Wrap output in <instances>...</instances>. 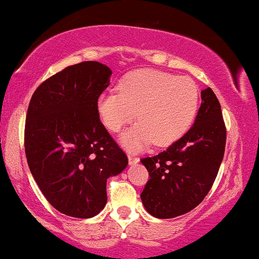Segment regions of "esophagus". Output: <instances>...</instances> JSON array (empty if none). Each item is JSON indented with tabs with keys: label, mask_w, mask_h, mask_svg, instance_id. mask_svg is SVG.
Segmentation results:
<instances>
[{
	"label": "esophagus",
	"mask_w": 259,
	"mask_h": 259,
	"mask_svg": "<svg viewBox=\"0 0 259 259\" xmlns=\"http://www.w3.org/2000/svg\"><path fill=\"white\" fill-rule=\"evenodd\" d=\"M140 162V158L136 157L135 154H128V163L130 166H133V164H137Z\"/></svg>",
	"instance_id": "34e87169"
}]
</instances>
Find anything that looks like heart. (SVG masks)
Masks as SVG:
<instances>
[{
    "label": "heart",
    "instance_id": "b5f03b06",
    "mask_svg": "<svg viewBox=\"0 0 259 259\" xmlns=\"http://www.w3.org/2000/svg\"><path fill=\"white\" fill-rule=\"evenodd\" d=\"M198 100V89L188 77L141 70L122 81L118 93H102L97 111L112 132L121 131L137 112L140 122L122 133L119 140L124 148L138 151L153 142L164 147L180 140L193 123Z\"/></svg>",
    "mask_w": 259,
    "mask_h": 259
}]
</instances>
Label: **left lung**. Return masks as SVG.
<instances>
[{
  "instance_id": "obj_1",
  "label": "left lung",
  "mask_w": 259,
  "mask_h": 259,
  "mask_svg": "<svg viewBox=\"0 0 259 259\" xmlns=\"http://www.w3.org/2000/svg\"><path fill=\"white\" fill-rule=\"evenodd\" d=\"M193 126L166 151L141 159L149 180L141 199L149 214L175 218L196 208L212 187L222 163L226 127L221 105L207 87Z\"/></svg>"
}]
</instances>
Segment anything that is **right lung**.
I'll return each mask as SVG.
<instances>
[{
    "instance_id": "add662e5",
    "label": "right lung",
    "mask_w": 259,
    "mask_h": 259,
    "mask_svg": "<svg viewBox=\"0 0 259 259\" xmlns=\"http://www.w3.org/2000/svg\"><path fill=\"white\" fill-rule=\"evenodd\" d=\"M111 74L96 61L68 66L39 84L28 106V167L47 201L70 217L97 215L107 203V180L128 164L97 111Z\"/></svg>"
}]
</instances>
